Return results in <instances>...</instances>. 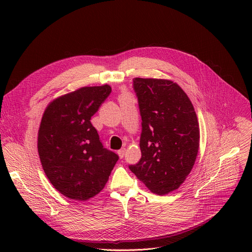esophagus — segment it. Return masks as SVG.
I'll use <instances>...</instances> for the list:
<instances>
[{
	"label": "esophagus",
	"instance_id": "1",
	"mask_svg": "<svg viewBox=\"0 0 252 252\" xmlns=\"http://www.w3.org/2000/svg\"><path fill=\"white\" fill-rule=\"evenodd\" d=\"M125 153H126V149H122V150H120V151L118 152V155H119V157H120L121 158H123L125 157Z\"/></svg>",
	"mask_w": 252,
	"mask_h": 252
}]
</instances>
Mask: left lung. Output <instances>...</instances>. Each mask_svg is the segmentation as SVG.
<instances>
[{"label": "left lung", "instance_id": "1", "mask_svg": "<svg viewBox=\"0 0 252 252\" xmlns=\"http://www.w3.org/2000/svg\"><path fill=\"white\" fill-rule=\"evenodd\" d=\"M141 117V158L129 169L154 193L181 187L190 173L199 148V126L188 94L176 83L133 79Z\"/></svg>", "mask_w": 252, "mask_h": 252}]
</instances>
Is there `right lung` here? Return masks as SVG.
<instances>
[{
    "label": "right lung",
    "mask_w": 252,
    "mask_h": 252,
    "mask_svg": "<svg viewBox=\"0 0 252 252\" xmlns=\"http://www.w3.org/2000/svg\"><path fill=\"white\" fill-rule=\"evenodd\" d=\"M112 93L109 85L84 87L49 103L38 132L43 169L67 198L88 200L109 181L119 156L103 148L91 118Z\"/></svg>",
    "instance_id": "obj_1"
}]
</instances>
